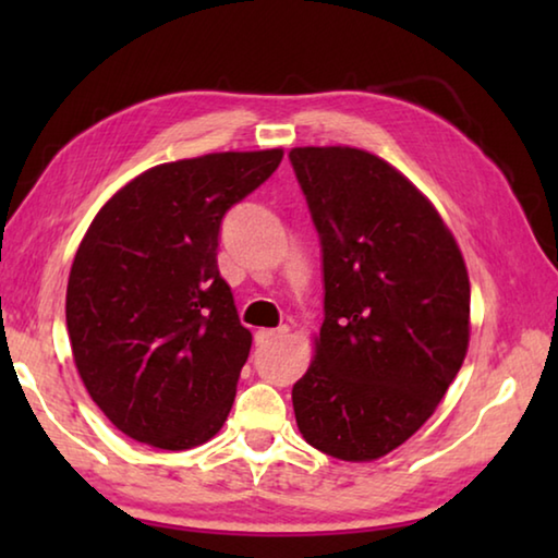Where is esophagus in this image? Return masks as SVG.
<instances>
[{"instance_id": "34e87169", "label": "esophagus", "mask_w": 558, "mask_h": 558, "mask_svg": "<svg viewBox=\"0 0 558 558\" xmlns=\"http://www.w3.org/2000/svg\"><path fill=\"white\" fill-rule=\"evenodd\" d=\"M286 335H288V327L286 325L278 327V329H258V332H256V344L258 347H266V344L276 342V339L286 337Z\"/></svg>"}]
</instances>
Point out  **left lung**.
<instances>
[{"mask_svg": "<svg viewBox=\"0 0 558 558\" xmlns=\"http://www.w3.org/2000/svg\"><path fill=\"white\" fill-rule=\"evenodd\" d=\"M323 245L325 323L292 386L310 446L366 462L409 440L456 379L470 342V280L426 196L356 147L290 149Z\"/></svg>", "mask_w": 558, "mask_h": 558, "instance_id": "obj_1", "label": "left lung"}]
</instances>
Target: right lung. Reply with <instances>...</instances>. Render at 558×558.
<instances>
[{
  "mask_svg": "<svg viewBox=\"0 0 558 558\" xmlns=\"http://www.w3.org/2000/svg\"><path fill=\"white\" fill-rule=\"evenodd\" d=\"M280 159L260 149L157 165L83 235L65 290L73 362L132 440L189 450L221 430L253 337L216 266L219 231Z\"/></svg>",
  "mask_w": 558,
  "mask_h": 558,
  "instance_id": "obj_1",
  "label": "right lung"
}]
</instances>
